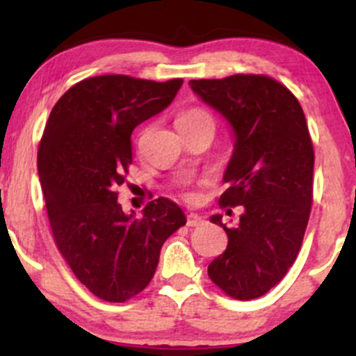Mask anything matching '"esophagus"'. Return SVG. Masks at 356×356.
<instances>
[{
    "label": "esophagus",
    "mask_w": 356,
    "mask_h": 356,
    "mask_svg": "<svg viewBox=\"0 0 356 356\" xmlns=\"http://www.w3.org/2000/svg\"><path fill=\"white\" fill-rule=\"evenodd\" d=\"M204 222L201 216L197 214H189L187 216V226L189 227H195V226H201V224Z\"/></svg>",
    "instance_id": "esophagus-1"
}]
</instances>
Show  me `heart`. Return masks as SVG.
Listing matches in <instances>:
<instances>
[{
    "instance_id": "obj_1",
    "label": "heart",
    "mask_w": 356,
    "mask_h": 356,
    "mask_svg": "<svg viewBox=\"0 0 356 356\" xmlns=\"http://www.w3.org/2000/svg\"><path fill=\"white\" fill-rule=\"evenodd\" d=\"M207 120L212 122V117L209 112H206L204 108H189V110H186L184 113H181V117L177 118V129H181V127L201 124V122H207ZM181 195H182L184 201H187V202L195 201V194L192 191L187 189V187H184Z\"/></svg>"
}]
</instances>
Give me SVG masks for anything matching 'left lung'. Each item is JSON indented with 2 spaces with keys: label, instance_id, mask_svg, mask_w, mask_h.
<instances>
[{
  "label": "left lung",
  "instance_id": "obj_1",
  "mask_svg": "<svg viewBox=\"0 0 356 356\" xmlns=\"http://www.w3.org/2000/svg\"><path fill=\"white\" fill-rule=\"evenodd\" d=\"M191 88L234 129V154L220 207H243L226 227V251L207 268L220 291L248 301L266 295L289 271L303 243L313 204L314 150L300 102L268 75L238 73L191 80ZM227 214H232L227 209Z\"/></svg>",
  "mask_w": 356,
  "mask_h": 356
}]
</instances>
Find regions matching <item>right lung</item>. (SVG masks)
<instances>
[{
	"label": "right lung",
	"instance_id": "obj_1",
	"mask_svg": "<svg viewBox=\"0 0 356 356\" xmlns=\"http://www.w3.org/2000/svg\"><path fill=\"white\" fill-rule=\"evenodd\" d=\"M182 81L85 79L61 95L44 125L38 174L53 239L76 280L108 303L144 291L162 244L186 224L167 197L150 201L140 218L117 202L132 164L134 129L162 112Z\"/></svg>",
	"mask_w": 356,
	"mask_h": 356
}]
</instances>
